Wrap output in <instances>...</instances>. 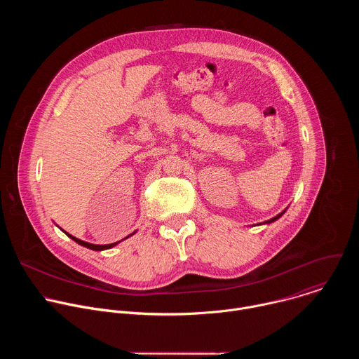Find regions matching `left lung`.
I'll return each mask as SVG.
<instances>
[{"mask_svg":"<svg viewBox=\"0 0 359 359\" xmlns=\"http://www.w3.org/2000/svg\"><path fill=\"white\" fill-rule=\"evenodd\" d=\"M284 213H285V210H284V212H281V213H280V215H277V216H276V217H273V219H270V220H267V222H264V223H262V224H270V223H273V222H276V220H277V219H280V217H281V216H283V215H284Z\"/></svg>","mask_w":359,"mask_h":359,"instance_id":"obj_1","label":"left lung"}]
</instances>
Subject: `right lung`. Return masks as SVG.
Instances as JSON below:
<instances>
[{
    "mask_svg": "<svg viewBox=\"0 0 359 359\" xmlns=\"http://www.w3.org/2000/svg\"><path fill=\"white\" fill-rule=\"evenodd\" d=\"M62 230V229H61ZM64 231V230H62ZM68 237H71L75 243H78V244H81V245H83V247H86V248H90V250H95V251H102V250H108V248H112V247H115L119 241H116V243H112V244H92V243H86V241H82V240H79V238H76V237H74V236H71L69 233H67V231H64ZM132 234H135V233H132ZM132 234H129L128 237H130ZM126 237V238H128Z\"/></svg>",
    "mask_w": 359,
    "mask_h": 359,
    "instance_id": "obj_1",
    "label": "right lung"
}]
</instances>
